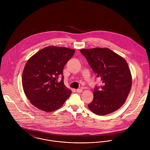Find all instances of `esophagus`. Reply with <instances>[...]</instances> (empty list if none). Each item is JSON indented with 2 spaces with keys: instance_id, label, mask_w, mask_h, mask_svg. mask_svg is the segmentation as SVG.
I'll return each mask as SVG.
<instances>
[{
  "instance_id": "esophagus-1",
  "label": "esophagus",
  "mask_w": 150,
  "mask_h": 150,
  "mask_svg": "<svg viewBox=\"0 0 150 150\" xmlns=\"http://www.w3.org/2000/svg\"><path fill=\"white\" fill-rule=\"evenodd\" d=\"M76 91H77V92L81 93V92H83V89H77L76 90Z\"/></svg>"
}]
</instances>
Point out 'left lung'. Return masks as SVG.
<instances>
[{
    "instance_id": "obj_1",
    "label": "left lung",
    "mask_w": 150,
    "mask_h": 150,
    "mask_svg": "<svg viewBox=\"0 0 150 150\" xmlns=\"http://www.w3.org/2000/svg\"><path fill=\"white\" fill-rule=\"evenodd\" d=\"M80 52L102 83L99 89H94L93 99L88 107L99 115L118 110L125 103L132 84L128 63L107 48L81 49Z\"/></svg>"
}]
</instances>
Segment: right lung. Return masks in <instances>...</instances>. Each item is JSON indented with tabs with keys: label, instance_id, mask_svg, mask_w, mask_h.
Segmentation results:
<instances>
[{
	"label": "right lung",
	"instance_id": "1",
	"mask_svg": "<svg viewBox=\"0 0 150 150\" xmlns=\"http://www.w3.org/2000/svg\"><path fill=\"white\" fill-rule=\"evenodd\" d=\"M75 50L48 46L27 61L22 78L24 93L30 103L39 110L52 112L61 107L71 93L64 83L63 70Z\"/></svg>",
	"mask_w": 150,
	"mask_h": 150
}]
</instances>
